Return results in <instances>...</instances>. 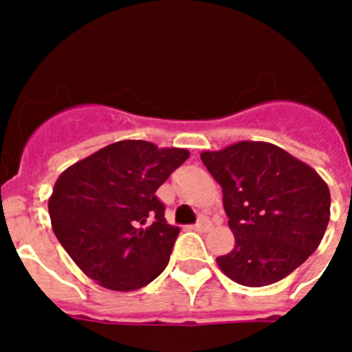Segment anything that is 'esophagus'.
Segmentation results:
<instances>
[{
  "instance_id": "esophagus-1",
  "label": "esophagus",
  "mask_w": 352,
  "mask_h": 352,
  "mask_svg": "<svg viewBox=\"0 0 352 352\" xmlns=\"http://www.w3.org/2000/svg\"><path fill=\"white\" fill-rule=\"evenodd\" d=\"M192 229H194V231H199V232H206L211 229V222L208 219H201L197 223H195V226H192Z\"/></svg>"
}]
</instances>
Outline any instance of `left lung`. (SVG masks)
Instances as JSON below:
<instances>
[{
    "label": "left lung",
    "instance_id": "left-lung-1",
    "mask_svg": "<svg viewBox=\"0 0 352 352\" xmlns=\"http://www.w3.org/2000/svg\"><path fill=\"white\" fill-rule=\"evenodd\" d=\"M201 160L222 186L234 248L217 257L231 280L263 287L312 256L329 222V188L316 169L264 141H239Z\"/></svg>",
    "mask_w": 352,
    "mask_h": 352
}]
</instances>
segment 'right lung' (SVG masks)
Returning a JSON list of instances; mask_svg holds the SVG:
<instances>
[{
    "label": "right lung",
    "mask_w": 352,
    "mask_h": 352,
    "mask_svg": "<svg viewBox=\"0 0 352 352\" xmlns=\"http://www.w3.org/2000/svg\"><path fill=\"white\" fill-rule=\"evenodd\" d=\"M190 151L118 141L72 164L56 179L49 214L56 238L91 280L135 291L169 263L179 229L155 192Z\"/></svg>",
    "instance_id": "right-lung-1"
}]
</instances>
